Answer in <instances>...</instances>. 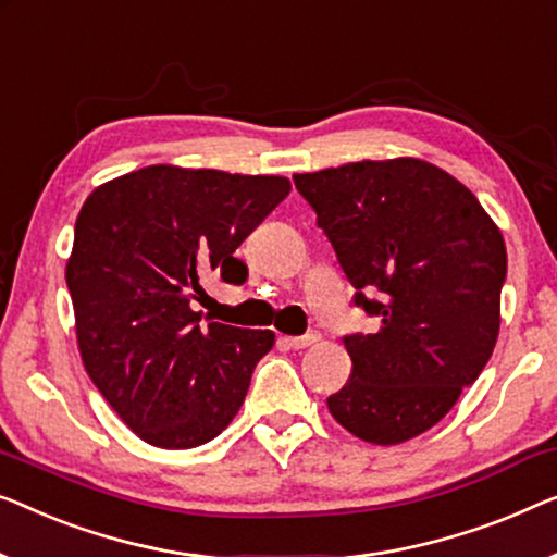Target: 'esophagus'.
Masks as SVG:
<instances>
[{"mask_svg": "<svg viewBox=\"0 0 557 557\" xmlns=\"http://www.w3.org/2000/svg\"><path fill=\"white\" fill-rule=\"evenodd\" d=\"M319 332H309V334H304V336H286L284 342L292 346V349H306V346H313L319 342Z\"/></svg>", "mask_w": 557, "mask_h": 557, "instance_id": "obj_1", "label": "esophagus"}]
</instances>
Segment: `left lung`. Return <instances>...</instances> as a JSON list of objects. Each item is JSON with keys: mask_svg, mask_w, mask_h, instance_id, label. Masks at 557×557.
<instances>
[{"mask_svg": "<svg viewBox=\"0 0 557 557\" xmlns=\"http://www.w3.org/2000/svg\"><path fill=\"white\" fill-rule=\"evenodd\" d=\"M294 183L317 211L354 304L379 319L349 334L351 379L326 399L344 430L399 445L455 407L493 357L505 240L480 200L417 158L361 160Z\"/></svg>", "mask_w": 557, "mask_h": 557, "instance_id": "obj_1", "label": "left lung"}]
</instances>
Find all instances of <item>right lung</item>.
<instances>
[{
  "mask_svg": "<svg viewBox=\"0 0 557 557\" xmlns=\"http://www.w3.org/2000/svg\"><path fill=\"white\" fill-rule=\"evenodd\" d=\"M292 183L148 165L87 196L67 288L92 384L148 445L190 449L231 424L273 332L203 324L193 301L211 271L246 276L236 248Z\"/></svg>",
  "mask_w": 557,
  "mask_h": 557,
  "instance_id": "obj_1",
  "label": "right lung"
}]
</instances>
